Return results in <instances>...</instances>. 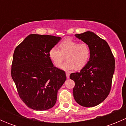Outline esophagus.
<instances>
[{
  "label": "esophagus",
  "instance_id": "1",
  "mask_svg": "<svg viewBox=\"0 0 126 126\" xmlns=\"http://www.w3.org/2000/svg\"><path fill=\"white\" fill-rule=\"evenodd\" d=\"M66 75L67 79H69V72H66Z\"/></svg>",
  "mask_w": 126,
  "mask_h": 126
}]
</instances>
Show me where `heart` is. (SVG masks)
<instances>
[{
  "label": "heart",
  "instance_id": "heart-1",
  "mask_svg": "<svg viewBox=\"0 0 126 126\" xmlns=\"http://www.w3.org/2000/svg\"><path fill=\"white\" fill-rule=\"evenodd\" d=\"M59 47H53L49 55L55 66H60L66 56V62L60 68L64 71L77 68L80 69L86 66L90 60L91 49L87 43H80L71 38H66L59 44Z\"/></svg>",
  "mask_w": 126,
  "mask_h": 126
}]
</instances>
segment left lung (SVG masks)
I'll list each match as a JSON object with an SVG mask.
<instances>
[{
    "label": "left lung",
    "mask_w": 126,
    "mask_h": 126,
    "mask_svg": "<svg viewBox=\"0 0 126 126\" xmlns=\"http://www.w3.org/2000/svg\"><path fill=\"white\" fill-rule=\"evenodd\" d=\"M75 36L91 49L90 60L79 72L71 74L74 81V99L79 105L91 107L101 104L110 93L115 71V58L106 41L91 32Z\"/></svg>",
    "instance_id": "1"
}]
</instances>
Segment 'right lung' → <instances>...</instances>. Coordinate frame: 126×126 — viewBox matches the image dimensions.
<instances>
[{"instance_id":"1","label":"right lung","mask_w":126,"mask_h":126,"mask_svg":"<svg viewBox=\"0 0 126 126\" xmlns=\"http://www.w3.org/2000/svg\"><path fill=\"white\" fill-rule=\"evenodd\" d=\"M61 37L31 34L15 49L11 77L28 107L46 110L55 104L57 92L66 79L65 72L54 66L49 50Z\"/></svg>"}]
</instances>
